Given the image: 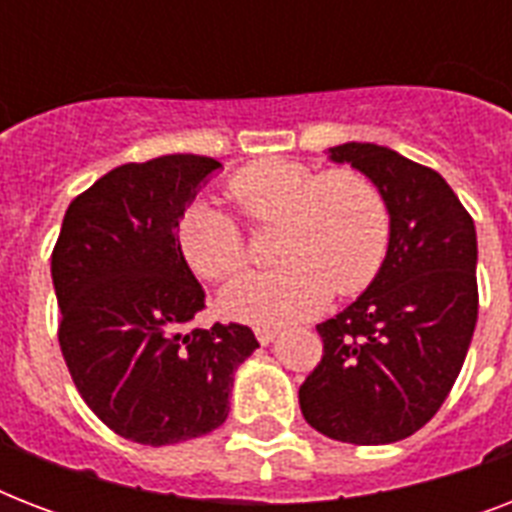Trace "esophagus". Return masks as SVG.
<instances>
[{"label": "esophagus", "mask_w": 512, "mask_h": 512, "mask_svg": "<svg viewBox=\"0 0 512 512\" xmlns=\"http://www.w3.org/2000/svg\"><path fill=\"white\" fill-rule=\"evenodd\" d=\"M279 335V329H271V327H257L255 329V337L260 345H268V342H273V337Z\"/></svg>", "instance_id": "obj_1"}]
</instances>
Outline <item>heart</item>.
Masks as SVG:
<instances>
[{
    "mask_svg": "<svg viewBox=\"0 0 512 512\" xmlns=\"http://www.w3.org/2000/svg\"><path fill=\"white\" fill-rule=\"evenodd\" d=\"M228 196L249 225L276 228L279 268L233 281L220 295L228 319L279 324L305 319L332 292L353 297L380 273L390 241V215L380 188L353 167L313 170L271 159L228 180ZM177 244L193 271L209 281L233 279L249 265L247 236L207 201L177 217Z\"/></svg>",
    "mask_w": 512,
    "mask_h": 512,
    "instance_id": "heart-1",
    "label": "heart"
}]
</instances>
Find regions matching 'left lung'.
Masks as SVG:
<instances>
[{
    "label": "left lung",
    "mask_w": 512,
    "mask_h": 512,
    "mask_svg": "<svg viewBox=\"0 0 512 512\" xmlns=\"http://www.w3.org/2000/svg\"><path fill=\"white\" fill-rule=\"evenodd\" d=\"M385 196L388 257L364 295L316 327L321 361L300 385L311 428L356 446L393 444L433 420L478 319L476 225L444 177L390 148H329Z\"/></svg>",
    "instance_id": "obj_1"
}]
</instances>
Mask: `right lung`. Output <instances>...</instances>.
<instances>
[{
  "label": "right lung",
  "instance_id": "obj_1",
  "mask_svg": "<svg viewBox=\"0 0 512 512\" xmlns=\"http://www.w3.org/2000/svg\"><path fill=\"white\" fill-rule=\"evenodd\" d=\"M220 162L170 154L103 175L66 209L52 249L58 342L79 396L116 436L180 444L220 428L252 329H196L204 289L177 217Z\"/></svg>",
  "mask_w": 512,
  "mask_h": 512
}]
</instances>
